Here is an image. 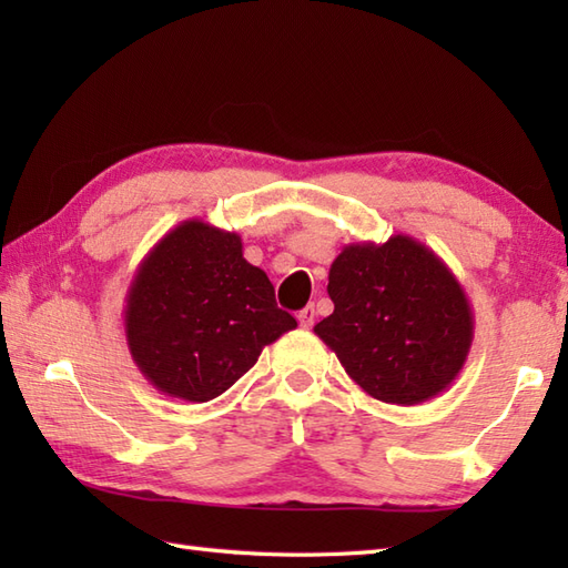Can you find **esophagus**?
Returning a JSON list of instances; mask_svg holds the SVG:
<instances>
[{
  "mask_svg": "<svg viewBox=\"0 0 568 568\" xmlns=\"http://www.w3.org/2000/svg\"><path fill=\"white\" fill-rule=\"evenodd\" d=\"M315 317H317V312H315V305H307V307H303L297 312V320H300V327H305V329H310L312 324H315Z\"/></svg>",
  "mask_w": 568,
  "mask_h": 568,
  "instance_id": "1",
  "label": "esophagus"
}]
</instances>
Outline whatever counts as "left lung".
I'll return each instance as SVG.
<instances>
[{
    "label": "left lung",
    "mask_w": 568,
    "mask_h": 568,
    "mask_svg": "<svg viewBox=\"0 0 568 568\" xmlns=\"http://www.w3.org/2000/svg\"><path fill=\"white\" fill-rule=\"evenodd\" d=\"M334 312L315 334L361 390L390 405H419L462 373L474 310L449 265L422 241L393 234L358 241L329 268Z\"/></svg>",
    "instance_id": "8db88e82"
}]
</instances>
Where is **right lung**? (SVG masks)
I'll return each instance as SVG.
<instances>
[{"instance_id":"obj_1","label":"right lung","mask_w":568,"mask_h":568,"mask_svg":"<svg viewBox=\"0 0 568 568\" xmlns=\"http://www.w3.org/2000/svg\"><path fill=\"white\" fill-rule=\"evenodd\" d=\"M297 327L244 258L241 236L185 220L155 244L126 291L129 354L155 390L207 403L244 376L261 352Z\"/></svg>"}]
</instances>
